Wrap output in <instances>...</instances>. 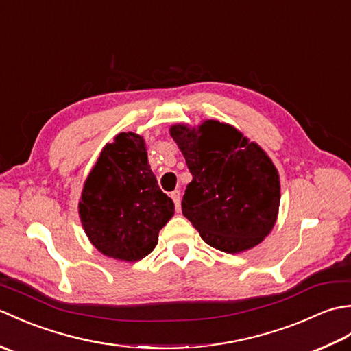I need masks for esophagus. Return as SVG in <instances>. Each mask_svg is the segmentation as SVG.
Instances as JSON below:
<instances>
[{"label":"esophagus","mask_w":351,"mask_h":351,"mask_svg":"<svg viewBox=\"0 0 351 351\" xmlns=\"http://www.w3.org/2000/svg\"><path fill=\"white\" fill-rule=\"evenodd\" d=\"M170 197H171V200H173L175 202V206H176V210L180 211L181 210V191H178V190H175V191H171V195H170Z\"/></svg>","instance_id":"obj_1"}]
</instances>
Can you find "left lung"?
Here are the masks:
<instances>
[{
	"mask_svg": "<svg viewBox=\"0 0 351 351\" xmlns=\"http://www.w3.org/2000/svg\"><path fill=\"white\" fill-rule=\"evenodd\" d=\"M170 136L193 175L182 214L202 240L226 253L258 245L273 229L280 204L279 173L268 155L219 121L197 130L173 125Z\"/></svg>",
	"mask_w": 351,
	"mask_h": 351,
	"instance_id": "8db88e82",
	"label": "left lung"
}]
</instances>
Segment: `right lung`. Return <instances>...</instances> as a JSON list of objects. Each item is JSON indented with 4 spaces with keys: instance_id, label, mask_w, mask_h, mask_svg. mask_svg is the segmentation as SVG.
<instances>
[{
    "instance_id": "add662e5",
    "label": "right lung",
    "mask_w": 351,
    "mask_h": 351,
    "mask_svg": "<svg viewBox=\"0 0 351 351\" xmlns=\"http://www.w3.org/2000/svg\"><path fill=\"white\" fill-rule=\"evenodd\" d=\"M78 210L88 240L106 256L132 263L155 249L175 205L158 187L143 137L121 132L104 147Z\"/></svg>"
}]
</instances>
